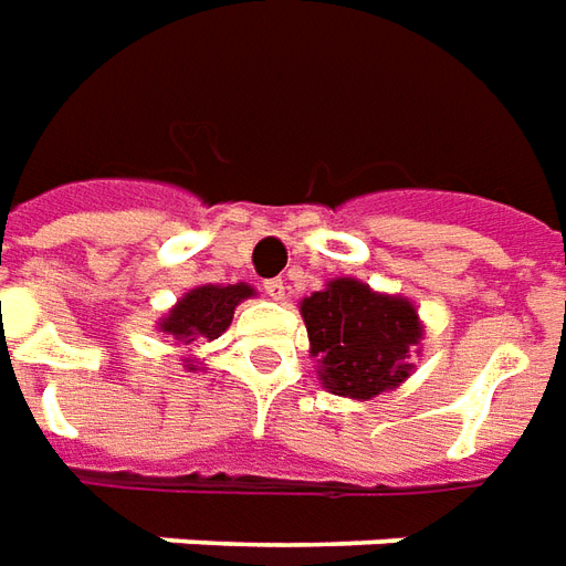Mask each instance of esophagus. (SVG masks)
Instances as JSON below:
<instances>
[{"instance_id": "34e87169", "label": "esophagus", "mask_w": 566, "mask_h": 566, "mask_svg": "<svg viewBox=\"0 0 566 566\" xmlns=\"http://www.w3.org/2000/svg\"><path fill=\"white\" fill-rule=\"evenodd\" d=\"M264 292H268L274 302H283V298H286V283H283V280H264Z\"/></svg>"}]
</instances>
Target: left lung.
<instances>
[{"mask_svg":"<svg viewBox=\"0 0 566 566\" xmlns=\"http://www.w3.org/2000/svg\"><path fill=\"white\" fill-rule=\"evenodd\" d=\"M316 378L335 396L368 402L402 387L420 356L423 319L405 295L375 292L356 276H335L302 298Z\"/></svg>","mask_w":566,"mask_h":566,"instance_id":"8db88e82","label":"left lung"}]
</instances>
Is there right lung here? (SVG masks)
Wrapping results in <instances>:
<instances>
[{
  "label": "right lung",
  "instance_id": "1",
  "mask_svg": "<svg viewBox=\"0 0 566 566\" xmlns=\"http://www.w3.org/2000/svg\"><path fill=\"white\" fill-rule=\"evenodd\" d=\"M255 290L250 283H203L188 290L179 302L158 319V332L164 338H170L179 347H188L195 340H216L234 319V307L240 302L252 298ZM188 354V350H186ZM182 366L188 371H200L203 363H198L195 356H182Z\"/></svg>",
  "mask_w": 566,
  "mask_h": 566
}]
</instances>
